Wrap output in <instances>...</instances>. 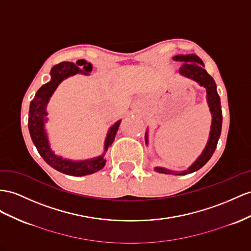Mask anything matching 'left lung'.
Instances as JSON below:
<instances>
[{"label": "left lung", "instance_id": "left-lung-1", "mask_svg": "<svg viewBox=\"0 0 251 251\" xmlns=\"http://www.w3.org/2000/svg\"><path fill=\"white\" fill-rule=\"evenodd\" d=\"M173 59L175 61H180L183 63L180 70H179V73L182 76L187 77V78L196 81L201 87L205 88V91H207V96H205V98H207L209 110L212 115L208 142L205 144L201 155H199L195 161L192 163V165H190L187 170L181 172L171 171L168 169L161 168V166H156L155 168V171L158 173H161V174L187 175L190 174V173L196 172L199 169H201L202 166L209 161L212 155H213L218 142V139H220L221 136L223 114L221 107V99L220 96H218L216 90V83L214 79L208 74L207 71L204 70L202 60L195 54L176 55L173 57ZM145 143L146 145H149V129L145 132Z\"/></svg>", "mask_w": 251, "mask_h": 251}]
</instances>
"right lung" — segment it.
<instances>
[{"label": "right lung", "instance_id": "add662e5", "mask_svg": "<svg viewBox=\"0 0 251 251\" xmlns=\"http://www.w3.org/2000/svg\"><path fill=\"white\" fill-rule=\"evenodd\" d=\"M92 64L86 60L80 59L76 63L63 61L56 64L50 70V80L38 90L34 100L30 101L28 114V129L30 138L33 140L38 152L50 166L63 174L71 176H86L99 172L106 164L105 153L114 141L115 134L120 127L121 120L109 128L104 143V152L102 155L87 160H70L56 155L50 144L46 123L48 122L47 107L50 96L53 95L59 83L70 76L75 74L90 75L92 71Z\"/></svg>", "mask_w": 251, "mask_h": 251}]
</instances>
